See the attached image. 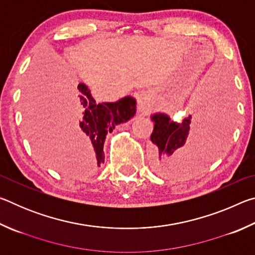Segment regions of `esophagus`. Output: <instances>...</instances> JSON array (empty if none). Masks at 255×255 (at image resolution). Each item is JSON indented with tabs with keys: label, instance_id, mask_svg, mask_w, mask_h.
Returning a JSON list of instances; mask_svg holds the SVG:
<instances>
[{
	"label": "esophagus",
	"instance_id": "obj_1",
	"mask_svg": "<svg viewBox=\"0 0 255 255\" xmlns=\"http://www.w3.org/2000/svg\"><path fill=\"white\" fill-rule=\"evenodd\" d=\"M137 108L139 112H147L150 108V96L148 92H141L137 98Z\"/></svg>",
	"mask_w": 255,
	"mask_h": 255
}]
</instances>
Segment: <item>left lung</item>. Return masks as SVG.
<instances>
[{"label": "left lung", "mask_w": 255, "mask_h": 255, "mask_svg": "<svg viewBox=\"0 0 255 255\" xmlns=\"http://www.w3.org/2000/svg\"><path fill=\"white\" fill-rule=\"evenodd\" d=\"M202 109L197 131L191 135V116L182 123L171 122L169 116L155 114L152 116L154 129L150 140L154 144L152 150L154 165L163 175L178 174L189 167L198 166L207 162L210 150L223 131V116L221 109L209 105Z\"/></svg>", "instance_id": "obj_1"}]
</instances>
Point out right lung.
<instances>
[{
  "instance_id": "add662e5",
  "label": "right lung",
  "mask_w": 255,
  "mask_h": 255,
  "mask_svg": "<svg viewBox=\"0 0 255 255\" xmlns=\"http://www.w3.org/2000/svg\"><path fill=\"white\" fill-rule=\"evenodd\" d=\"M76 102L82 119L79 127V138L88 149L93 166L105 163V144L108 132L119 124L126 123L136 114V100L131 97L120 99L117 102L96 103L88 86L77 85Z\"/></svg>"
}]
</instances>
